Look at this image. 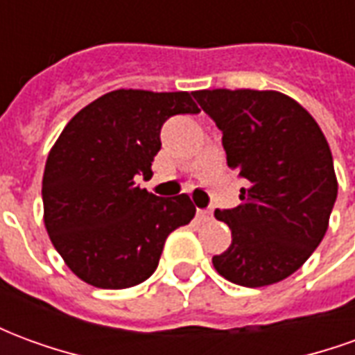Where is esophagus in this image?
I'll use <instances>...</instances> for the list:
<instances>
[{
    "instance_id": "esophagus-1",
    "label": "esophagus",
    "mask_w": 355,
    "mask_h": 355,
    "mask_svg": "<svg viewBox=\"0 0 355 355\" xmlns=\"http://www.w3.org/2000/svg\"><path fill=\"white\" fill-rule=\"evenodd\" d=\"M213 218V211H209V209H198V220L200 223H209Z\"/></svg>"
}]
</instances>
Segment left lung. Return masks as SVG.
I'll return each mask as SVG.
<instances>
[{"label":"left lung","instance_id":"8db88e82","mask_svg":"<svg viewBox=\"0 0 355 355\" xmlns=\"http://www.w3.org/2000/svg\"><path fill=\"white\" fill-rule=\"evenodd\" d=\"M193 98L223 131L230 169L245 178L241 205L216 209L232 245L213 257L228 282L264 287L289 277L315 251L336 201L327 139L297 101L277 91L213 89Z\"/></svg>","mask_w":355,"mask_h":355}]
</instances>
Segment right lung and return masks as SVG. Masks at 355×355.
I'll return each mask as SVG.
<instances>
[{
    "label": "right lung",
    "instance_id": "obj_1",
    "mask_svg": "<svg viewBox=\"0 0 355 355\" xmlns=\"http://www.w3.org/2000/svg\"><path fill=\"white\" fill-rule=\"evenodd\" d=\"M200 108L186 91L117 89L68 121L43 173V220L53 245L80 279L127 289L154 274L165 239L196 215L180 193L157 198L137 186L152 175L163 123Z\"/></svg>",
    "mask_w": 355,
    "mask_h": 355
}]
</instances>
